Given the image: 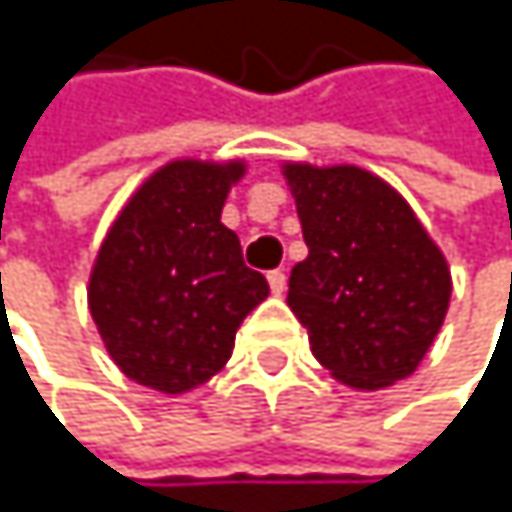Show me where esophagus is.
Here are the masks:
<instances>
[{"label": "esophagus", "mask_w": 512, "mask_h": 512, "mask_svg": "<svg viewBox=\"0 0 512 512\" xmlns=\"http://www.w3.org/2000/svg\"><path fill=\"white\" fill-rule=\"evenodd\" d=\"M267 282H270V291L276 294V298L285 291V273H282V270H273V273L267 276Z\"/></svg>", "instance_id": "1"}]
</instances>
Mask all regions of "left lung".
<instances>
[{
	"mask_svg": "<svg viewBox=\"0 0 512 512\" xmlns=\"http://www.w3.org/2000/svg\"><path fill=\"white\" fill-rule=\"evenodd\" d=\"M310 254L288 307L313 356L353 390L415 375L451 301V270L411 205L359 165L282 162Z\"/></svg>",
	"mask_w": 512,
	"mask_h": 512,
	"instance_id": "8db88e82",
	"label": "left lung"
}]
</instances>
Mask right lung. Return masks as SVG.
<instances>
[{"instance_id": "right-lung-1", "label": "right lung", "mask_w": 512, "mask_h": 512, "mask_svg": "<svg viewBox=\"0 0 512 512\" xmlns=\"http://www.w3.org/2000/svg\"><path fill=\"white\" fill-rule=\"evenodd\" d=\"M245 162L171 159L131 193L88 276L97 334L134 384L178 396L233 356L242 319L270 285L221 224Z\"/></svg>"}]
</instances>
